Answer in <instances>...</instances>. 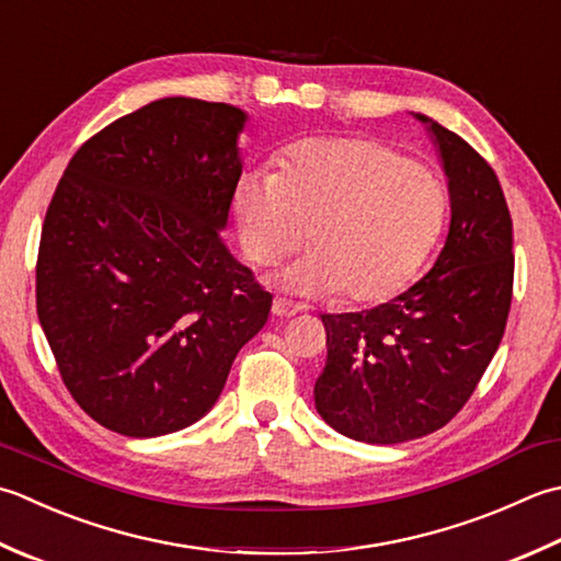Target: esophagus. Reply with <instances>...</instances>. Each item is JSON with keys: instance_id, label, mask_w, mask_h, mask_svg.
<instances>
[{"instance_id": "obj_1", "label": "esophagus", "mask_w": 561, "mask_h": 561, "mask_svg": "<svg viewBox=\"0 0 561 561\" xmlns=\"http://www.w3.org/2000/svg\"><path fill=\"white\" fill-rule=\"evenodd\" d=\"M301 311H306V306L291 304V301H287V299H282V296H274L272 313L277 316V318H289V316H296V313H301Z\"/></svg>"}]
</instances>
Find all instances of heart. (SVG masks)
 I'll use <instances>...</instances> for the list:
<instances>
[{
  "label": "heart",
  "instance_id": "1",
  "mask_svg": "<svg viewBox=\"0 0 561 561\" xmlns=\"http://www.w3.org/2000/svg\"><path fill=\"white\" fill-rule=\"evenodd\" d=\"M277 172L250 170L236 184L240 245L255 265L313 252L277 274L282 289L379 304L399 294L440 233L445 192L421 162L367 138H309Z\"/></svg>",
  "mask_w": 561,
  "mask_h": 561
}]
</instances>
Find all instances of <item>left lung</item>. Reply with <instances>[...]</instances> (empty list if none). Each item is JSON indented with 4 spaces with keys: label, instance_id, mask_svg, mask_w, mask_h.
Returning <instances> with one entry per match:
<instances>
[{
    "label": "left lung",
    "instance_id": "left-lung-1",
    "mask_svg": "<svg viewBox=\"0 0 561 561\" xmlns=\"http://www.w3.org/2000/svg\"><path fill=\"white\" fill-rule=\"evenodd\" d=\"M447 178L449 226L435 265L397 299L323 313L325 367L313 399L340 435L399 445L440 431L474 393L506 331L513 224L489 162L425 114Z\"/></svg>",
    "mask_w": 561,
    "mask_h": 561
}]
</instances>
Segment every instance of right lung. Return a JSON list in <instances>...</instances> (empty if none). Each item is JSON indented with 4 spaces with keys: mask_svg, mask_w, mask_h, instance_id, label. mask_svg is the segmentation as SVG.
I'll list each match as a JSON object with an SVG mask.
<instances>
[{
    "mask_svg": "<svg viewBox=\"0 0 561 561\" xmlns=\"http://www.w3.org/2000/svg\"><path fill=\"white\" fill-rule=\"evenodd\" d=\"M243 108L164 96L75 152L43 221L36 306L65 387L126 437L190 427L267 323L272 294L221 230Z\"/></svg>",
    "mask_w": 561,
    "mask_h": 561,
    "instance_id": "add662e5",
    "label": "right lung"
}]
</instances>
